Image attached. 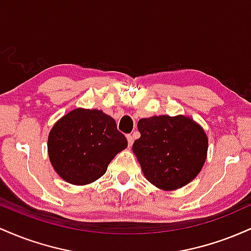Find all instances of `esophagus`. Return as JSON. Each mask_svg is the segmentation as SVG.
I'll return each instance as SVG.
<instances>
[{
  "mask_svg": "<svg viewBox=\"0 0 251 251\" xmlns=\"http://www.w3.org/2000/svg\"><path fill=\"white\" fill-rule=\"evenodd\" d=\"M127 142H128V146H129V148H131V146L133 145V142H134L133 137H132L131 134H128V135H127Z\"/></svg>",
  "mask_w": 251,
  "mask_h": 251,
  "instance_id": "1",
  "label": "esophagus"
}]
</instances>
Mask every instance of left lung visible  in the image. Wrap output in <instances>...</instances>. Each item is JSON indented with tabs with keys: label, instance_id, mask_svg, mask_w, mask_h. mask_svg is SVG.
<instances>
[{
	"label": "left lung",
	"instance_id": "obj_1",
	"mask_svg": "<svg viewBox=\"0 0 251 251\" xmlns=\"http://www.w3.org/2000/svg\"><path fill=\"white\" fill-rule=\"evenodd\" d=\"M140 138L132 151L150 183L164 191L185 186L208 155V135L191 117L153 116L138 122Z\"/></svg>",
	"mask_w": 251,
	"mask_h": 251
}]
</instances>
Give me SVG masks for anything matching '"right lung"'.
I'll return each mask as SVG.
<instances>
[{"mask_svg":"<svg viewBox=\"0 0 251 251\" xmlns=\"http://www.w3.org/2000/svg\"><path fill=\"white\" fill-rule=\"evenodd\" d=\"M47 148L51 166L63 180L86 185L105 175L112 159L127 148V139L112 117L77 107L54 124Z\"/></svg>","mask_w":251,"mask_h":251,"instance_id":"right-lung-1","label":"right lung"}]
</instances>
